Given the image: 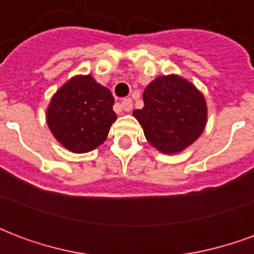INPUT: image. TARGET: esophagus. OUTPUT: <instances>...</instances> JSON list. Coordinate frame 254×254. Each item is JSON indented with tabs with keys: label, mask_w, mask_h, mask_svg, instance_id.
Listing matches in <instances>:
<instances>
[{
	"label": "esophagus",
	"mask_w": 254,
	"mask_h": 254,
	"mask_svg": "<svg viewBox=\"0 0 254 254\" xmlns=\"http://www.w3.org/2000/svg\"><path fill=\"white\" fill-rule=\"evenodd\" d=\"M120 106H121V109L124 111H130L133 107L132 99H124L121 103H120Z\"/></svg>",
	"instance_id": "obj_1"
}]
</instances>
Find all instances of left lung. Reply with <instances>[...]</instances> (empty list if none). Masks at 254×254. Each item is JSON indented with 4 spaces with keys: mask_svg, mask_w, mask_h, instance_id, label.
<instances>
[{
    "mask_svg": "<svg viewBox=\"0 0 254 254\" xmlns=\"http://www.w3.org/2000/svg\"><path fill=\"white\" fill-rule=\"evenodd\" d=\"M144 107L133 111L148 143L163 154H177L200 137L207 124L204 95L177 74L159 76L147 85Z\"/></svg>",
    "mask_w": 254,
    "mask_h": 254,
    "instance_id": "left-lung-1",
    "label": "left lung"
}]
</instances>
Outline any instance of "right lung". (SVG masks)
I'll list each match as a JSON object with an SVG mask.
<instances>
[{"mask_svg": "<svg viewBox=\"0 0 254 254\" xmlns=\"http://www.w3.org/2000/svg\"><path fill=\"white\" fill-rule=\"evenodd\" d=\"M114 98L91 74L74 76L53 95L46 121L53 136L74 154L89 152L105 143L113 122Z\"/></svg>", "mask_w": 254, "mask_h": 254, "instance_id": "obj_1", "label": "right lung"}]
</instances>
